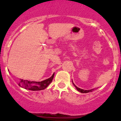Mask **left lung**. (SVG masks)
I'll return each mask as SVG.
<instances>
[{"mask_svg":"<svg viewBox=\"0 0 121 121\" xmlns=\"http://www.w3.org/2000/svg\"><path fill=\"white\" fill-rule=\"evenodd\" d=\"M72 82H73V84H74V86H75V88H76L77 90L78 91H79V92H81V93H88V92H92V91L94 90V89H92V90H83V89H81V88H80L77 87V86L76 85H75V84L73 83V81H72Z\"/></svg>","mask_w":121,"mask_h":121,"instance_id":"left-lung-1","label":"left lung"}]
</instances>
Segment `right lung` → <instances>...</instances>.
I'll use <instances>...</instances> for the list:
<instances>
[{
    "mask_svg": "<svg viewBox=\"0 0 121 121\" xmlns=\"http://www.w3.org/2000/svg\"><path fill=\"white\" fill-rule=\"evenodd\" d=\"M54 75V73L50 78L46 79L41 82L30 81L22 79V80H20V81L18 84V85L26 90H29L31 91H40V90H44L52 82Z\"/></svg>",
    "mask_w": 121,
    "mask_h": 121,
    "instance_id": "add662e5",
    "label": "right lung"
}]
</instances>
